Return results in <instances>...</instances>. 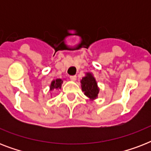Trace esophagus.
<instances>
[{
  "label": "esophagus",
  "instance_id": "obj_1",
  "mask_svg": "<svg viewBox=\"0 0 151 151\" xmlns=\"http://www.w3.org/2000/svg\"><path fill=\"white\" fill-rule=\"evenodd\" d=\"M70 78L71 81H76V79H77V76L76 75L70 76Z\"/></svg>",
  "mask_w": 151,
  "mask_h": 151
}]
</instances>
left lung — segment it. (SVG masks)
I'll return each mask as SVG.
<instances>
[{"label":"left lung","mask_w":151,"mask_h":151,"mask_svg":"<svg viewBox=\"0 0 151 151\" xmlns=\"http://www.w3.org/2000/svg\"><path fill=\"white\" fill-rule=\"evenodd\" d=\"M81 88L85 94L90 99H96L99 93V88L97 87L96 81L91 73H87V76L81 80Z\"/></svg>","instance_id":"1"}]
</instances>
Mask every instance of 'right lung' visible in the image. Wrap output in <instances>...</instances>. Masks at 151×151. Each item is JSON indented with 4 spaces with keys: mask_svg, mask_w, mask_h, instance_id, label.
<instances>
[{
    "mask_svg": "<svg viewBox=\"0 0 151 151\" xmlns=\"http://www.w3.org/2000/svg\"><path fill=\"white\" fill-rule=\"evenodd\" d=\"M62 83H63V81L61 79H56L55 81H53L51 84V90L52 88H60Z\"/></svg>",
    "mask_w": 151,
    "mask_h": 151,
    "instance_id": "right-lung-1",
    "label": "right lung"
}]
</instances>
